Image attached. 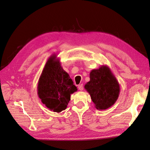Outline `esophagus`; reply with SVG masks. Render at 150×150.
<instances>
[{
    "label": "esophagus",
    "instance_id": "esophagus-1",
    "mask_svg": "<svg viewBox=\"0 0 150 150\" xmlns=\"http://www.w3.org/2000/svg\"><path fill=\"white\" fill-rule=\"evenodd\" d=\"M78 89H79L80 91H83V84H81L80 85H78Z\"/></svg>",
    "mask_w": 150,
    "mask_h": 150
}]
</instances>
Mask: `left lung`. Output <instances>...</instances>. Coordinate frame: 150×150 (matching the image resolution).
<instances>
[{
  "label": "left lung",
  "mask_w": 150,
  "mask_h": 150,
  "mask_svg": "<svg viewBox=\"0 0 150 150\" xmlns=\"http://www.w3.org/2000/svg\"><path fill=\"white\" fill-rule=\"evenodd\" d=\"M95 107L105 110L114 105L120 93V85L110 68L103 65L90 72V81L84 86Z\"/></svg>",
  "instance_id": "8db88e82"
}]
</instances>
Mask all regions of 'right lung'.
<instances>
[{
	"instance_id": "add662e5",
	"label": "right lung",
	"mask_w": 150,
	"mask_h": 150,
	"mask_svg": "<svg viewBox=\"0 0 150 150\" xmlns=\"http://www.w3.org/2000/svg\"><path fill=\"white\" fill-rule=\"evenodd\" d=\"M38 94L42 103L53 112L67 108L70 94L77 91L69 75L62 69L57 55L47 61L38 83Z\"/></svg>"
}]
</instances>
